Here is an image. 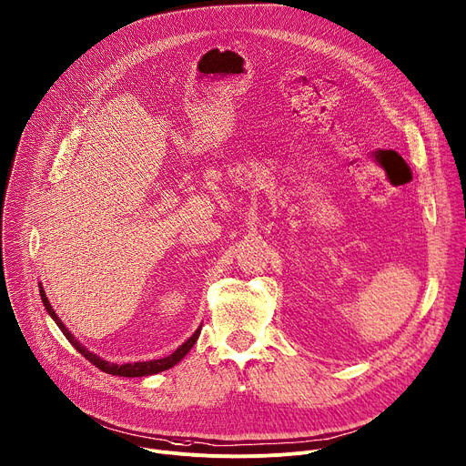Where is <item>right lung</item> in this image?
<instances>
[{"label":"right lung","instance_id":"1","mask_svg":"<svg viewBox=\"0 0 466 466\" xmlns=\"http://www.w3.org/2000/svg\"><path fill=\"white\" fill-rule=\"evenodd\" d=\"M39 294H41V299L45 303V309L48 311V315L52 317V320L57 324V328L61 329V333H64L67 337L69 343L87 360L91 361L96 367H99L101 370H105V373L108 375H117V377H129V379H135V377H149V375H157L161 373V370H167L170 367H174L176 363H179L185 356H187V352L193 349V345L197 343V339L200 335V329H202V324L197 328V331L185 340V343L181 347H177L170 356L167 358H161V360H149V361H135V363H123V365H117V363H110L103 358H99L97 354L89 352L78 339H75V335L66 328V324L59 320V317L56 315V311L52 309L48 298H46V292L43 289V285H39Z\"/></svg>","mask_w":466,"mask_h":466}]
</instances>
